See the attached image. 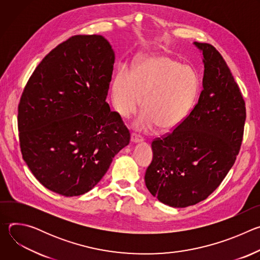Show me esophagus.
Masks as SVG:
<instances>
[{
	"label": "esophagus",
	"mask_w": 260,
	"mask_h": 260,
	"mask_svg": "<svg viewBox=\"0 0 260 260\" xmlns=\"http://www.w3.org/2000/svg\"><path fill=\"white\" fill-rule=\"evenodd\" d=\"M131 141H132V143H141V142H143V138L137 134H132Z\"/></svg>",
	"instance_id": "1"
}]
</instances>
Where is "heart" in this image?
Instances as JSON below:
<instances>
[{
  "mask_svg": "<svg viewBox=\"0 0 260 260\" xmlns=\"http://www.w3.org/2000/svg\"><path fill=\"white\" fill-rule=\"evenodd\" d=\"M112 102L120 116L128 118L145 110L134 127L153 133L158 126L165 132L178 127L191 110L199 90L196 72L165 56L144 57L132 73L120 69L113 79Z\"/></svg>",
  "mask_w": 260,
  "mask_h": 260,
  "instance_id": "obj_1",
  "label": "heart"
}]
</instances>
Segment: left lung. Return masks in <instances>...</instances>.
Instances as JSON below:
<instances>
[{"mask_svg":"<svg viewBox=\"0 0 260 260\" xmlns=\"http://www.w3.org/2000/svg\"><path fill=\"white\" fill-rule=\"evenodd\" d=\"M203 54V90L189 115L155 139L145 184L159 202L185 208L206 200L234 166L243 140L245 102L214 46L193 42Z\"/></svg>","mask_w":260,"mask_h":260,"instance_id":"obj_1","label":"left lung"}]
</instances>
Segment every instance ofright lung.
I'll list each match as a JSON object with an SVG mask.
<instances>
[{"mask_svg": "<svg viewBox=\"0 0 260 260\" xmlns=\"http://www.w3.org/2000/svg\"><path fill=\"white\" fill-rule=\"evenodd\" d=\"M115 53L101 35L60 43L36 68L18 105L23 160L44 187L88 192L128 145L129 132L106 102Z\"/></svg>", "mask_w": 260, "mask_h": 260, "instance_id": "1", "label": "right lung"}]
</instances>
